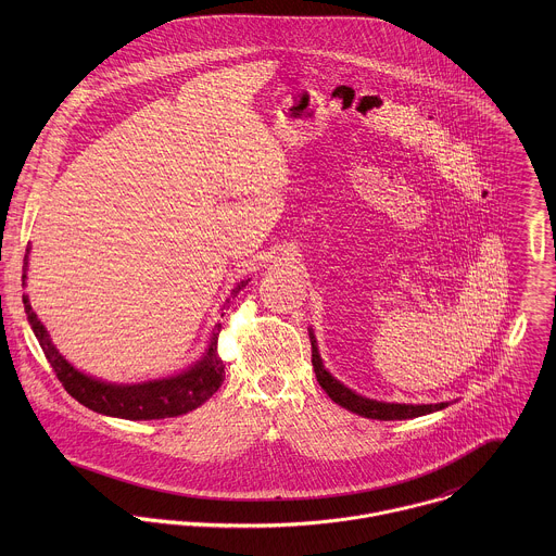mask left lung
Segmentation results:
<instances>
[{"instance_id":"1","label":"left lung","mask_w":556,"mask_h":556,"mask_svg":"<svg viewBox=\"0 0 556 556\" xmlns=\"http://www.w3.org/2000/svg\"><path fill=\"white\" fill-rule=\"evenodd\" d=\"M311 340H313V368H315V375H317L318 386L327 392V396L331 397L336 404L344 406L346 410H353L362 417H368V419H383V421H390V419H410V417H419V415H426V413H434V410H441L445 408L450 402H439V404H392V402H377V400H370V397L357 396L355 392H351L349 388H344L340 381H336L325 368H323V362L318 357L317 340L315 336L311 333Z\"/></svg>"}]
</instances>
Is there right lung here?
<instances>
[{
    "label": "right lung",
    "instance_id": "obj_1",
    "mask_svg": "<svg viewBox=\"0 0 556 556\" xmlns=\"http://www.w3.org/2000/svg\"><path fill=\"white\" fill-rule=\"evenodd\" d=\"M29 254V248H27ZM27 254H25V267H27ZM25 274H23V285H25ZM248 280H243L236 291L245 287ZM25 313L27 320L45 351V357L49 359L55 377L64 386V390L79 400L83 406L111 415V417H122V419H164V417H177L188 410H194L203 402L218 392V388L225 381V364L218 355V333L216 329L212 333V342L207 353L203 355L201 362H197L190 370L162 379V381H150L141 386H113V383H102L91 377H85L79 370H75L51 344L49 333L45 325L38 320L36 313L31 311L29 298L23 295ZM220 327V325H216Z\"/></svg>",
    "mask_w": 556,
    "mask_h": 556
}]
</instances>
